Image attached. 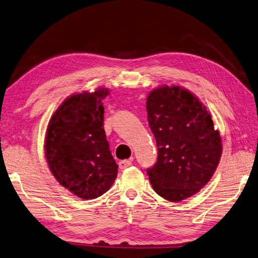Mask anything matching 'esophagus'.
<instances>
[{
    "mask_svg": "<svg viewBox=\"0 0 258 258\" xmlns=\"http://www.w3.org/2000/svg\"><path fill=\"white\" fill-rule=\"evenodd\" d=\"M131 164H133V162H131V160H122V161H119V163H118L119 168L121 169V170L130 167Z\"/></svg>",
    "mask_w": 258,
    "mask_h": 258,
    "instance_id": "esophagus-1",
    "label": "esophagus"
}]
</instances>
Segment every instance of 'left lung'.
<instances>
[{
	"label": "left lung",
	"instance_id": "1",
	"mask_svg": "<svg viewBox=\"0 0 258 258\" xmlns=\"http://www.w3.org/2000/svg\"><path fill=\"white\" fill-rule=\"evenodd\" d=\"M148 122L158 146V160L148 169L153 190L180 202L203 188L222 156V139L196 95L180 86L163 85L147 98Z\"/></svg>",
	"mask_w": 258,
	"mask_h": 258
}]
</instances>
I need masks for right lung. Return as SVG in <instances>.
<instances>
[{
	"instance_id": "obj_1",
	"label": "right lung",
	"mask_w": 258,
	"mask_h": 258,
	"mask_svg": "<svg viewBox=\"0 0 258 258\" xmlns=\"http://www.w3.org/2000/svg\"><path fill=\"white\" fill-rule=\"evenodd\" d=\"M109 89L97 88L68 97L51 116L45 136V158L61 186L83 200L111 187L118 164L104 129L102 99Z\"/></svg>"
}]
</instances>
